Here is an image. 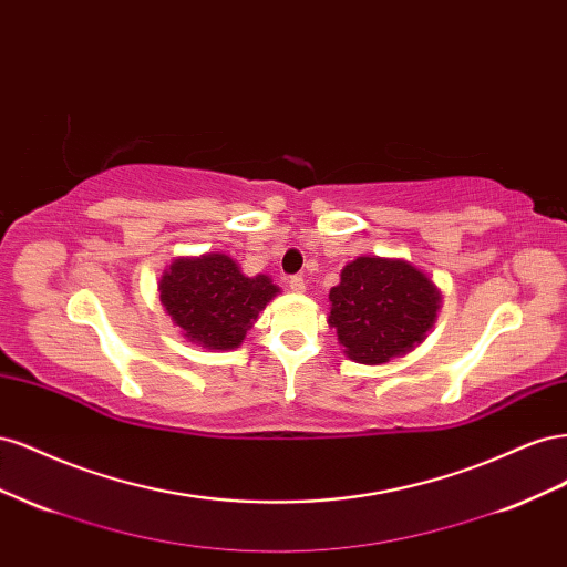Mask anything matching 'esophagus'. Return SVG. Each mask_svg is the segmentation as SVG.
<instances>
[{"mask_svg":"<svg viewBox=\"0 0 567 567\" xmlns=\"http://www.w3.org/2000/svg\"><path fill=\"white\" fill-rule=\"evenodd\" d=\"M288 288L293 290V293H305V279L302 277H290Z\"/></svg>","mask_w":567,"mask_h":567,"instance_id":"1","label":"esophagus"}]
</instances>
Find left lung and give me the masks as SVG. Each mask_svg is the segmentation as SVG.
<instances>
[{
  "mask_svg": "<svg viewBox=\"0 0 567 567\" xmlns=\"http://www.w3.org/2000/svg\"><path fill=\"white\" fill-rule=\"evenodd\" d=\"M329 298V323L359 364H385L414 350L440 307L437 288L423 271L383 257H357Z\"/></svg>",
  "mask_w": 567,
  "mask_h": 567,
  "instance_id": "1",
  "label": "left lung"
}]
</instances>
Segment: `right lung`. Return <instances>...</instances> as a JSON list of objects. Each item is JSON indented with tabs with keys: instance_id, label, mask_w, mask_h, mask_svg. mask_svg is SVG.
Listing matches in <instances>:
<instances>
[{
	"instance_id": "right-lung-1",
	"label": "right lung",
	"mask_w": 567,
	"mask_h": 567,
	"mask_svg": "<svg viewBox=\"0 0 567 567\" xmlns=\"http://www.w3.org/2000/svg\"><path fill=\"white\" fill-rule=\"evenodd\" d=\"M279 293L265 274L246 277L227 255L182 257L161 279V302L188 340L208 350L241 346L246 331Z\"/></svg>"
}]
</instances>
